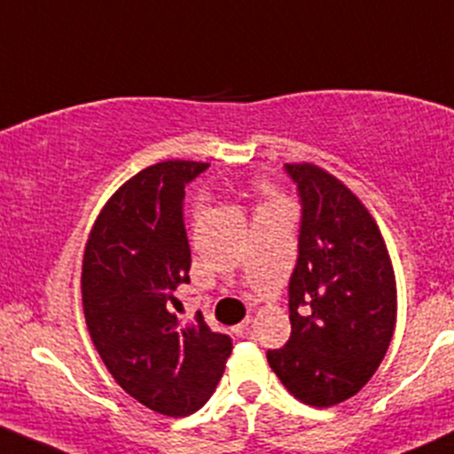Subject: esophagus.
Masks as SVG:
<instances>
[{
	"mask_svg": "<svg viewBox=\"0 0 454 454\" xmlns=\"http://www.w3.org/2000/svg\"><path fill=\"white\" fill-rule=\"evenodd\" d=\"M250 324H252V319L246 317L241 324H237V326L232 328V331H235L239 337H247V335H250Z\"/></svg>",
	"mask_w": 454,
	"mask_h": 454,
	"instance_id": "34e87169",
	"label": "esophagus"
}]
</instances>
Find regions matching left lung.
I'll return each instance as SVG.
<instances>
[{
  "mask_svg": "<svg viewBox=\"0 0 454 454\" xmlns=\"http://www.w3.org/2000/svg\"><path fill=\"white\" fill-rule=\"evenodd\" d=\"M300 200L289 278L291 335L267 361L311 407L355 395L383 361L395 324V280L379 226L355 193L319 167L285 165Z\"/></svg>",
  "mask_w": 454,
  "mask_h": 454,
  "instance_id": "left-lung-1",
  "label": "left lung"
}]
</instances>
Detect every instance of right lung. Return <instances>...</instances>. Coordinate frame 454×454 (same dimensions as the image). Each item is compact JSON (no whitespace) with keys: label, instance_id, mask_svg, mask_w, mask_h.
<instances>
[{"label":"right lung","instance_id":"1","mask_svg":"<svg viewBox=\"0 0 454 454\" xmlns=\"http://www.w3.org/2000/svg\"><path fill=\"white\" fill-rule=\"evenodd\" d=\"M207 163L165 160L128 180L90 231L82 265L87 326L119 387L147 409L184 418L207 404L232 340L202 313L180 326L169 304L189 285L184 187Z\"/></svg>","mask_w":454,"mask_h":454}]
</instances>
